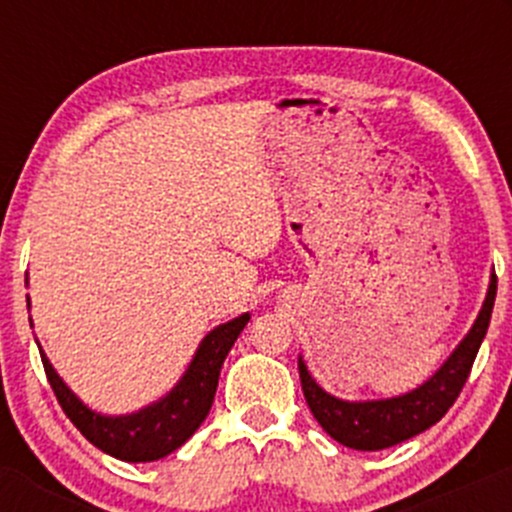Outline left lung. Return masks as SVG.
Segmentation results:
<instances>
[{"label": "left lung", "mask_w": 512, "mask_h": 512, "mask_svg": "<svg viewBox=\"0 0 512 512\" xmlns=\"http://www.w3.org/2000/svg\"><path fill=\"white\" fill-rule=\"evenodd\" d=\"M495 270L490 272L488 292H485L483 307H480L476 322L468 329L466 337L458 342V347L448 354V359L428 376L423 384L406 394L391 396V399H369V401H347L329 394L314 381L307 371V364L299 356V379H302L304 399L319 426L339 441L342 446L356 448V451H381L391 448L401 441L418 436L433 423L441 421L453 401L461 394L466 384L476 354L488 332L490 314L495 304Z\"/></svg>", "instance_id": "1"}]
</instances>
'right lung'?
Segmentation results:
<instances>
[{"mask_svg": "<svg viewBox=\"0 0 512 512\" xmlns=\"http://www.w3.org/2000/svg\"><path fill=\"white\" fill-rule=\"evenodd\" d=\"M247 322H250V312L210 329L195 349L188 369L183 371V376L175 381L168 394L160 396L158 401H151L143 409L121 416H108L86 406L56 374L54 364L41 347L39 354L44 361L46 379L71 423L108 456L128 463H148L165 458L175 448L183 446L210 414L225 356ZM29 324H32V317H29Z\"/></svg>", "mask_w": 512, "mask_h": 512, "instance_id": "obj_1", "label": "right lung"}]
</instances>
